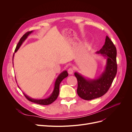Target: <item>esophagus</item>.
Here are the masks:
<instances>
[{
    "mask_svg": "<svg viewBox=\"0 0 132 132\" xmlns=\"http://www.w3.org/2000/svg\"><path fill=\"white\" fill-rule=\"evenodd\" d=\"M73 72H74L73 68H68V73L69 74H72L73 73Z\"/></svg>",
    "mask_w": 132,
    "mask_h": 132,
    "instance_id": "obj_1",
    "label": "esophagus"
}]
</instances>
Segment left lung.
<instances>
[{
    "label": "left lung",
    "mask_w": 132,
    "mask_h": 132,
    "mask_svg": "<svg viewBox=\"0 0 132 132\" xmlns=\"http://www.w3.org/2000/svg\"><path fill=\"white\" fill-rule=\"evenodd\" d=\"M96 53L101 54L106 58L105 70L98 79H87L77 72L74 73L78 80V95L85 100L98 98L106 94L111 86L117 72V49L108 36H106L104 45Z\"/></svg>",
    "instance_id": "1"
}]
</instances>
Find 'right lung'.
<instances>
[{
	"instance_id": "obj_1",
	"label": "right lung",
	"mask_w": 132,
	"mask_h": 132,
	"mask_svg": "<svg viewBox=\"0 0 132 132\" xmlns=\"http://www.w3.org/2000/svg\"><path fill=\"white\" fill-rule=\"evenodd\" d=\"M32 32V31H28L26 34H24L23 35V36L20 38V39L19 42V43L17 44L16 47L15 48V52H16L18 50V49L20 48L21 45H22V44L23 43V42L27 38L29 34H30ZM13 56H14V55H13ZM68 75V73L66 71L62 72V73H61L59 74V75L57 78L56 80H55V84H54V90H53L52 93L51 94L50 96L48 97L47 98L42 99V100L33 99V98H31L29 97L27 95H25L24 93H23V94H24V96L26 97V98L28 100L31 102H33V103H37V104H40V105H46L50 104L53 103L55 100L57 98L58 96L59 95V93L60 84L61 83V82L62 81V80L65 79V78H66ZM18 87H19V86H18Z\"/></svg>"
}]
</instances>
